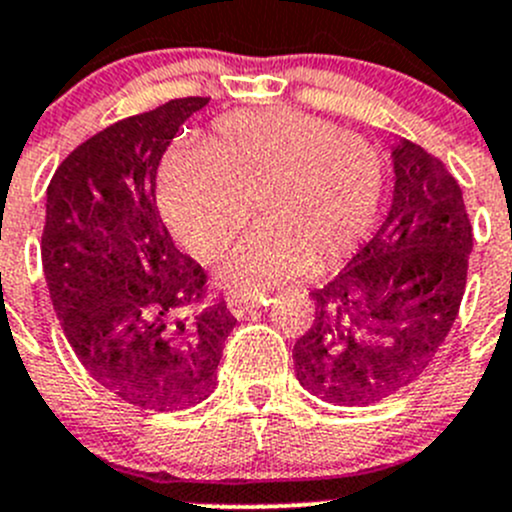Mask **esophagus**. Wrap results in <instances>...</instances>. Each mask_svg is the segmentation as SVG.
Segmentation results:
<instances>
[{"label":"esophagus","mask_w":512,"mask_h":512,"mask_svg":"<svg viewBox=\"0 0 512 512\" xmlns=\"http://www.w3.org/2000/svg\"><path fill=\"white\" fill-rule=\"evenodd\" d=\"M265 303H267L265 298H229L227 308H229V313L234 315V318H242L247 310L260 308V305H265Z\"/></svg>","instance_id":"obj_1"}]
</instances>
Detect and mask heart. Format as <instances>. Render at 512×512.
I'll use <instances>...</instances> for the list:
<instances>
[{"label":"heart","instance_id":"heart-1","mask_svg":"<svg viewBox=\"0 0 512 512\" xmlns=\"http://www.w3.org/2000/svg\"><path fill=\"white\" fill-rule=\"evenodd\" d=\"M376 148L310 113L272 108L214 121L209 146H176L161 166V207L181 240L214 260L255 202L262 222L222 262L224 283L265 293L364 245L379 214Z\"/></svg>","mask_w":512,"mask_h":512}]
</instances>
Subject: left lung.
<instances>
[{
	"instance_id": "obj_1",
	"label": "left lung",
	"mask_w": 512,
	"mask_h": 512,
	"mask_svg": "<svg viewBox=\"0 0 512 512\" xmlns=\"http://www.w3.org/2000/svg\"><path fill=\"white\" fill-rule=\"evenodd\" d=\"M391 156L394 202L384 224L310 293L315 321L293 346L300 386L343 407L414 384L450 333L467 285L472 224L460 184L407 138Z\"/></svg>"
}]
</instances>
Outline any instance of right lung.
<instances>
[{
  "instance_id": "1",
  "label": "right lung",
  "mask_w": 512,
  "mask_h": 512,
  "mask_svg": "<svg viewBox=\"0 0 512 512\" xmlns=\"http://www.w3.org/2000/svg\"><path fill=\"white\" fill-rule=\"evenodd\" d=\"M209 98H176L103 128L47 186L42 270L75 356L138 409L176 412L217 386L237 318L202 305L207 272L181 255L156 207V171L176 131Z\"/></svg>"
}]
</instances>
